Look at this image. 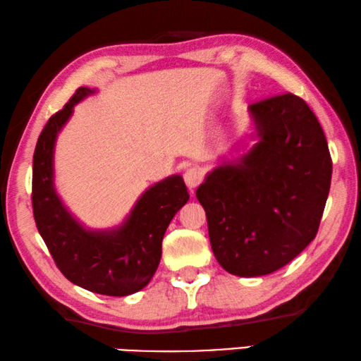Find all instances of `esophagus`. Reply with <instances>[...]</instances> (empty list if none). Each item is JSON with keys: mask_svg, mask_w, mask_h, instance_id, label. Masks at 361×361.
<instances>
[{"mask_svg": "<svg viewBox=\"0 0 361 361\" xmlns=\"http://www.w3.org/2000/svg\"><path fill=\"white\" fill-rule=\"evenodd\" d=\"M184 180L187 187L190 188V190H193V188H197L201 182H203V171L197 166L188 168L184 174Z\"/></svg>", "mask_w": 361, "mask_h": 361, "instance_id": "obj_1", "label": "esophagus"}]
</instances>
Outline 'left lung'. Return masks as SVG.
Returning <instances> with one entry per match:
<instances>
[{"mask_svg": "<svg viewBox=\"0 0 361 361\" xmlns=\"http://www.w3.org/2000/svg\"><path fill=\"white\" fill-rule=\"evenodd\" d=\"M258 142L206 176L197 198L211 247L230 274H271L319 231L333 163L326 137L305 99L276 94L249 106Z\"/></svg>", "mask_w": 361, "mask_h": 361, "instance_id": "1", "label": "left lung"}]
</instances>
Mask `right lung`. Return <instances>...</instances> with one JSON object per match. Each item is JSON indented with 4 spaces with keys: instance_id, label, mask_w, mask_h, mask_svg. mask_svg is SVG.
I'll return each mask as SVG.
<instances>
[{
    "instance_id": "right-lung-1",
    "label": "right lung",
    "mask_w": 361,
    "mask_h": 361,
    "mask_svg": "<svg viewBox=\"0 0 361 361\" xmlns=\"http://www.w3.org/2000/svg\"><path fill=\"white\" fill-rule=\"evenodd\" d=\"M94 92L78 88L41 131L33 155L31 203L37 231L68 281L93 293L126 296L154 277L164 231L190 197L182 176L174 174L147 188L117 228L87 230L71 216L54 185L55 141L74 106Z\"/></svg>"
}]
</instances>
